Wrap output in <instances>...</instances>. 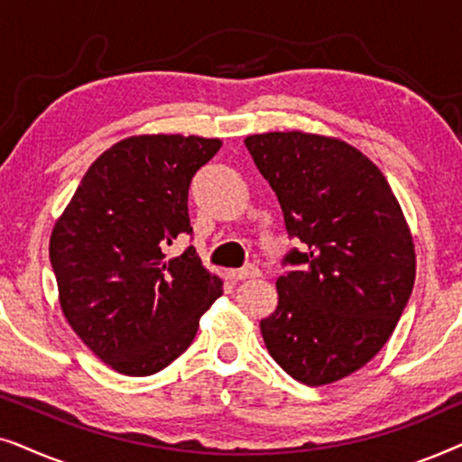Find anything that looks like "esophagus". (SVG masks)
I'll list each match as a JSON object with an SVG mask.
<instances>
[{
  "instance_id": "esophagus-1",
  "label": "esophagus",
  "mask_w": 462,
  "mask_h": 462,
  "mask_svg": "<svg viewBox=\"0 0 462 462\" xmlns=\"http://www.w3.org/2000/svg\"><path fill=\"white\" fill-rule=\"evenodd\" d=\"M226 275H229V280L233 282H245V280H254V277L261 275V271H258V267H254V264H245L242 269H231Z\"/></svg>"
}]
</instances>
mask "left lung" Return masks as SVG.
<instances>
[{"instance_id":"obj_1","label":"left lung","mask_w":462,"mask_h":462,"mask_svg":"<svg viewBox=\"0 0 462 462\" xmlns=\"http://www.w3.org/2000/svg\"><path fill=\"white\" fill-rule=\"evenodd\" d=\"M299 248L282 258L277 309L261 321L271 357L305 384H328L370 362L410 294L414 244L387 179L337 138L269 132L245 138Z\"/></svg>"}]
</instances>
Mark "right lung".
Listing matches in <instances>:
<instances>
[{
  "mask_svg": "<svg viewBox=\"0 0 462 462\" xmlns=\"http://www.w3.org/2000/svg\"><path fill=\"white\" fill-rule=\"evenodd\" d=\"M223 143L157 134L113 144L88 168L52 237L50 263L62 313L106 365L125 376L155 374L198 334L199 318L223 294L193 245L189 185Z\"/></svg>",
  "mask_w": 462,
  "mask_h": 462,
  "instance_id": "right-lung-1",
  "label": "right lung"
}]
</instances>
